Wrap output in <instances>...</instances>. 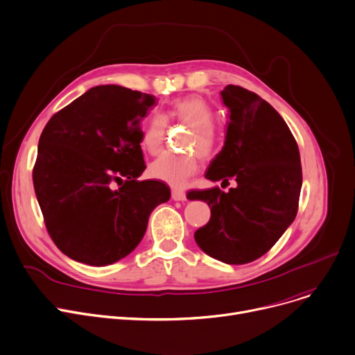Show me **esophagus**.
<instances>
[{
  "label": "esophagus",
  "mask_w": 355,
  "mask_h": 355,
  "mask_svg": "<svg viewBox=\"0 0 355 355\" xmlns=\"http://www.w3.org/2000/svg\"><path fill=\"white\" fill-rule=\"evenodd\" d=\"M172 199L173 200H186V193L180 189H172Z\"/></svg>",
  "instance_id": "34e87169"
}]
</instances>
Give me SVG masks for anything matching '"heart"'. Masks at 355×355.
I'll use <instances>...</instances> for the list:
<instances>
[{
  "instance_id": "b5f03b06",
  "label": "heart",
  "mask_w": 355,
  "mask_h": 355,
  "mask_svg": "<svg viewBox=\"0 0 355 355\" xmlns=\"http://www.w3.org/2000/svg\"><path fill=\"white\" fill-rule=\"evenodd\" d=\"M168 121H178L191 128L192 133L187 139L186 149L196 152L202 159H209L216 149V133L214 129L215 113L209 103L202 96L191 94L176 98L166 112L164 117L155 114L141 126L140 146L149 155H156L163 148V140ZM198 171V155L196 153L175 155L163 153L155 159L149 172L153 178L182 186Z\"/></svg>"
}]
</instances>
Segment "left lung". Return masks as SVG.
Segmentation results:
<instances>
[{
    "label": "left lung",
    "mask_w": 355,
    "mask_h": 355,
    "mask_svg": "<svg viewBox=\"0 0 355 355\" xmlns=\"http://www.w3.org/2000/svg\"><path fill=\"white\" fill-rule=\"evenodd\" d=\"M231 112L223 149L206 178L234 179L227 193L219 187L189 191L211 207V219L195 232L203 252L231 265L266 254L294 222L302 186L295 137L279 113L257 93L229 85L222 90Z\"/></svg>",
    "instance_id": "1"
}]
</instances>
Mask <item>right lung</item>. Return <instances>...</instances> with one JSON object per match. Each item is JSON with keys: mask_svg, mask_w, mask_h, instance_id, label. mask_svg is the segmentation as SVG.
<instances>
[{"mask_svg": "<svg viewBox=\"0 0 355 355\" xmlns=\"http://www.w3.org/2000/svg\"><path fill=\"white\" fill-rule=\"evenodd\" d=\"M156 97L97 86L57 112L40 136L33 183L47 232L69 258L104 266L129 255L155 207L171 199L146 169L140 121Z\"/></svg>", "mask_w": 355, "mask_h": 355, "instance_id": "right-lung-1", "label": "right lung"}]
</instances>
